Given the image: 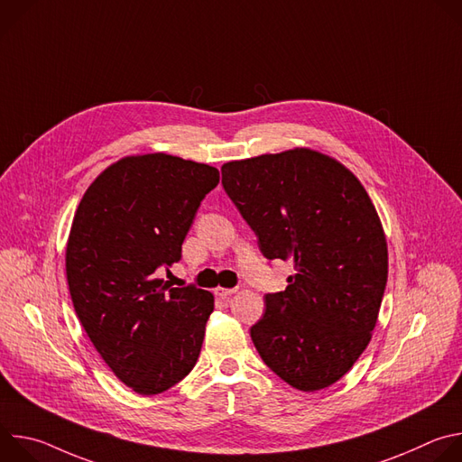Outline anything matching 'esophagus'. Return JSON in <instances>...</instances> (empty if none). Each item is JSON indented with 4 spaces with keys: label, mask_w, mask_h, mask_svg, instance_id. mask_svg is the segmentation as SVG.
I'll list each match as a JSON object with an SVG mask.
<instances>
[{
    "label": "esophagus",
    "mask_w": 462,
    "mask_h": 462,
    "mask_svg": "<svg viewBox=\"0 0 462 462\" xmlns=\"http://www.w3.org/2000/svg\"><path fill=\"white\" fill-rule=\"evenodd\" d=\"M237 291L236 289H223V287H217L216 289V296L221 298V300H228L230 296H234Z\"/></svg>",
    "instance_id": "1"
}]
</instances>
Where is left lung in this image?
Segmentation results:
<instances>
[{
    "label": "left lung",
    "mask_w": 462,
    "mask_h": 462,
    "mask_svg": "<svg viewBox=\"0 0 462 462\" xmlns=\"http://www.w3.org/2000/svg\"><path fill=\"white\" fill-rule=\"evenodd\" d=\"M223 188L267 259H292L285 291L265 296L252 342L300 391L338 382L371 340L387 283V243L362 182L309 148L223 164Z\"/></svg>",
    "instance_id": "left-lung-1"
}]
</instances>
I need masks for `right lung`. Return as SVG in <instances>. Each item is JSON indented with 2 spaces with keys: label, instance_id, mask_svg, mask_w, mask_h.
<instances>
[{
  "label": "right lung",
  "instance_id": "add662e5",
  "mask_svg": "<svg viewBox=\"0 0 462 462\" xmlns=\"http://www.w3.org/2000/svg\"><path fill=\"white\" fill-rule=\"evenodd\" d=\"M214 166L166 153L106 168L77 208L65 273L77 316L115 376L139 394L180 382L199 358L214 296L170 289L155 276L180 259L182 241Z\"/></svg>",
  "mask_w": 462,
  "mask_h": 462
}]
</instances>
